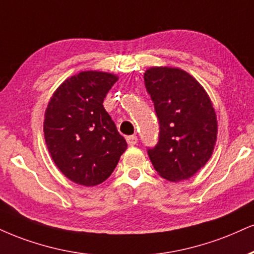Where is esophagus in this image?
I'll return each mask as SVG.
<instances>
[{"label":"esophagus","mask_w":254,"mask_h":254,"mask_svg":"<svg viewBox=\"0 0 254 254\" xmlns=\"http://www.w3.org/2000/svg\"><path fill=\"white\" fill-rule=\"evenodd\" d=\"M137 140L138 139H137V136H135V135H131V136L127 137V142L129 145H135L137 143Z\"/></svg>","instance_id":"34e87169"}]
</instances>
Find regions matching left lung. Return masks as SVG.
<instances>
[{"label": "left lung", "instance_id": "8db88e82", "mask_svg": "<svg viewBox=\"0 0 254 254\" xmlns=\"http://www.w3.org/2000/svg\"><path fill=\"white\" fill-rule=\"evenodd\" d=\"M144 84L160 123L157 144L148 148L152 166L168 181L188 180L214 150L218 122L213 104L203 87L180 68L146 69Z\"/></svg>", "mask_w": 254, "mask_h": 254}]
</instances>
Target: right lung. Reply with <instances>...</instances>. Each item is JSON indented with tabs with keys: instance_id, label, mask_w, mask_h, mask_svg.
I'll list each match as a JSON object with an SVG mask.
<instances>
[{
	"instance_id": "add662e5",
	"label": "right lung",
	"mask_w": 254,
	"mask_h": 254,
	"mask_svg": "<svg viewBox=\"0 0 254 254\" xmlns=\"http://www.w3.org/2000/svg\"><path fill=\"white\" fill-rule=\"evenodd\" d=\"M118 78L86 71L60 85L45 114L46 144L60 172L78 185L105 181L127 150V142L104 109Z\"/></svg>"
}]
</instances>
